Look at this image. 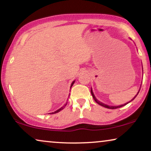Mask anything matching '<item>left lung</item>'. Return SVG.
Wrapping results in <instances>:
<instances>
[{
    "label": "left lung",
    "mask_w": 151,
    "mask_h": 151,
    "mask_svg": "<svg viewBox=\"0 0 151 151\" xmlns=\"http://www.w3.org/2000/svg\"><path fill=\"white\" fill-rule=\"evenodd\" d=\"M139 92H137V94H136L135 96H134V98L133 99H132L131 101H132V100H133L134 98L136 97L137 96V95L138 94V93H139ZM91 94H92V97H93V99H94V101H95L96 103H97L98 104H99L100 106H103V107H105V108H109V109H116V108H120V107H122V106H125V105H126V104H128V103H130V101H129L128 102V103H126V104H124V105H121V106H108V105H106V104H103V103H101V102H100L99 101H98L97 99H96L95 98V96H94V94H93V92H92V89H91Z\"/></svg>",
    "instance_id": "left-lung-1"
}]
</instances>
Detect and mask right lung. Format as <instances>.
<instances>
[{
    "instance_id": "obj_1",
    "label": "right lung",
    "mask_w": 151,
    "mask_h": 151,
    "mask_svg": "<svg viewBox=\"0 0 151 151\" xmlns=\"http://www.w3.org/2000/svg\"><path fill=\"white\" fill-rule=\"evenodd\" d=\"M74 81H73V82H72V84H71V86H70V88H71L72 87V86H73V84H74ZM66 104H67V103H66ZM66 104H65V105H64L63 106V107H61V108H59V110H57V111H55V112H52V113H50V114H55V113H57V112H60V111H61V110H63V108H65V106H66Z\"/></svg>"
}]
</instances>
